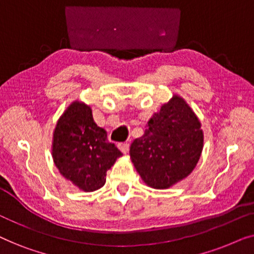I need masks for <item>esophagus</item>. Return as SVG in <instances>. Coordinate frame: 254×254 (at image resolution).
I'll list each match as a JSON object with an SVG mask.
<instances>
[{
	"mask_svg": "<svg viewBox=\"0 0 254 254\" xmlns=\"http://www.w3.org/2000/svg\"><path fill=\"white\" fill-rule=\"evenodd\" d=\"M118 148H119L120 150L124 152V154H127L128 150H129V144H128V143H119V144H118Z\"/></svg>",
	"mask_w": 254,
	"mask_h": 254,
	"instance_id": "1",
	"label": "esophagus"
}]
</instances>
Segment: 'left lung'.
<instances>
[{
    "instance_id": "obj_1",
    "label": "left lung",
    "mask_w": 254,
    "mask_h": 254,
    "mask_svg": "<svg viewBox=\"0 0 254 254\" xmlns=\"http://www.w3.org/2000/svg\"><path fill=\"white\" fill-rule=\"evenodd\" d=\"M203 147L201 124L179 96H173L148 121V128L130 145V158L143 182L168 189L186 178Z\"/></svg>"
}]
</instances>
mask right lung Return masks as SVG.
<instances>
[{
    "label": "right lung",
    "instance_id": "obj_1",
    "mask_svg": "<svg viewBox=\"0 0 254 254\" xmlns=\"http://www.w3.org/2000/svg\"><path fill=\"white\" fill-rule=\"evenodd\" d=\"M52 155L65 179L79 190L93 192L104 186L107 170L123 154L93 121L90 106L76 100L58 121Z\"/></svg>",
    "mask_w": 254,
    "mask_h": 254
}]
</instances>
